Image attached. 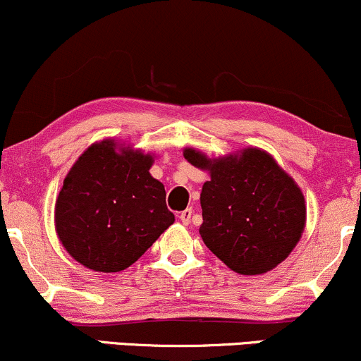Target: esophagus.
I'll return each instance as SVG.
<instances>
[{
    "label": "esophagus",
    "mask_w": 361,
    "mask_h": 361,
    "mask_svg": "<svg viewBox=\"0 0 361 361\" xmlns=\"http://www.w3.org/2000/svg\"><path fill=\"white\" fill-rule=\"evenodd\" d=\"M192 214H193L192 209H185V211H181V212H180L181 223H183V224H190V221H192Z\"/></svg>",
    "instance_id": "esophagus-1"
}]
</instances>
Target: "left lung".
<instances>
[{"label":"left lung","instance_id":"left-lung-1","mask_svg":"<svg viewBox=\"0 0 361 361\" xmlns=\"http://www.w3.org/2000/svg\"><path fill=\"white\" fill-rule=\"evenodd\" d=\"M185 159L205 169L200 193V236L231 271L264 274L296 247L305 228L303 193L265 150L248 147L236 156L209 159L185 149Z\"/></svg>","mask_w":361,"mask_h":361}]
</instances>
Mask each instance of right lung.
<instances>
[{"label":"right lung","instance_id":"1","mask_svg":"<svg viewBox=\"0 0 361 361\" xmlns=\"http://www.w3.org/2000/svg\"><path fill=\"white\" fill-rule=\"evenodd\" d=\"M154 157L114 140L92 144L71 166L54 207L58 238L77 262L120 272L174 223Z\"/></svg>","mask_w":361,"mask_h":361}]
</instances>
